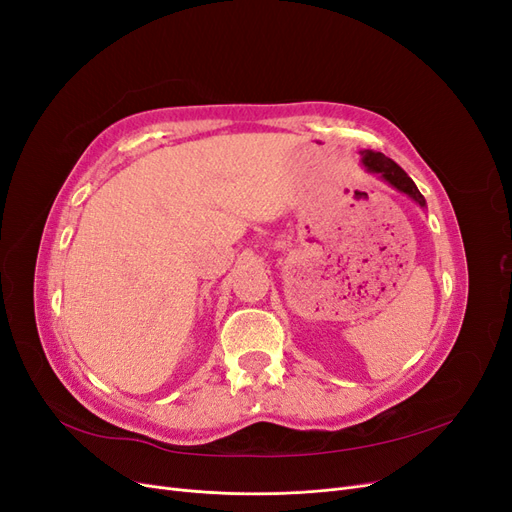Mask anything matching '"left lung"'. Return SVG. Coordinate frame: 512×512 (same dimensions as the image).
Here are the masks:
<instances>
[{"label":"left lung","instance_id":"left-lung-1","mask_svg":"<svg viewBox=\"0 0 512 512\" xmlns=\"http://www.w3.org/2000/svg\"><path fill=\"white\" fill-rule=\"evenodd\" d=\"M361 162H363L367 173L378 175L382 181L389 183L391 188H395L397 192L410 196V198L414 200V203H416L418 207H421V209L427 207L423 194L418 192V188L414 185V181L408 177L406 170L401 168L399 164H395L391 158H386L384 153L365 149V151H361Z\"/></svg>","mask_w":512,"mask_h":512}]
</instances>
